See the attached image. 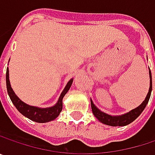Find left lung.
<instances>
[{
	"label": "left lung",
	"mask_w": 155,
	"mask_h": 155,
	"mask_svg": "<svg viewBox=\"0 0 155 155\" xmlns=\"http://www.w3.org/2000/svg\"><path fill=\"white\" fill-rule=\"evenodd\" d=\"M149 76H150V87H149L148 93H147L144 101L140 104L137 108H134V109L130 110L129 112L125 113L123 115L112 116V115H109V114H107V113L101 111L100 108H97L91 99V109H92L93 115L102 124L111 126V127H124V126H127V125L132 123L134 120H136L139 117L140 114L143 112V110L146 107V105L149 101L151 92H152V74H151L150 69H149Z\"/></svg>",
	"instance_id": "left-lung-1"
}]
</instances>
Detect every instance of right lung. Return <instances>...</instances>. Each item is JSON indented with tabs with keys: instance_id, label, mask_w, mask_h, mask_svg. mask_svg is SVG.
<instances>
[{
	"instance_id": "add662e5",
	"label": "right lung",
	"mask_w": 155,
	"mask_h": 155,
	"mask_svg": "<svg viewBox=\"0 0 155 155\" xmlns=\"http://www.w3.org/2000/svg\"><path fill=\"white\" fill-rule=\"evenodd\" d=\"M73 81H74L73 78L71 80H69V81L65 85L64 89L63 90L57 102L54 106L48 107V108H39V107H36V106H30V105L23 102L16 95L14 91L12 88L11 82H10L9 68H7V72H6L7 91H8V94H9L12 103L14 104L16 108L23 116H25L26 117L29 118L30 120L38 122V123H46V122L52 121V120L55 119L59 116V114H60V112L62 111V108H63V99H64V95L67 93V91L70 90V88L72 86V83H73Z\"/></svg>"
}]
</instances>
